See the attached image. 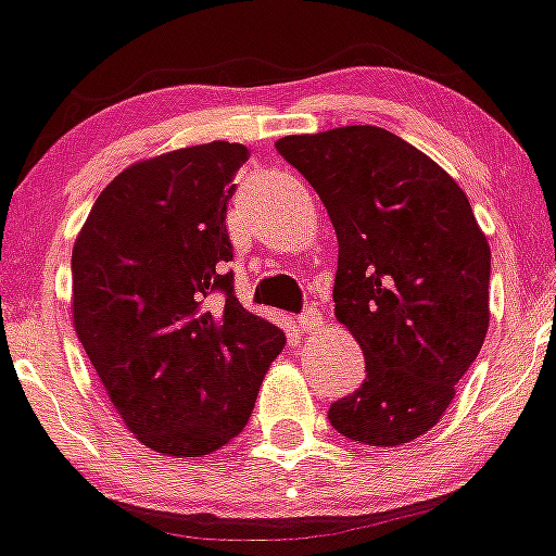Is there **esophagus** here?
Returning <instances> with one entry per match:
<instances>
[{"instance_id": "obj_1", "label": "esophagus", "mask_w": 556, "mask_h": 556, "mask_svg": "<svg viewBox=\"0 0 556 556\" xmlns=\"http://www.w3.org/2000/svg\"><path fill=\"white\" fill-rule=\"evenodd\" d=\"M298 327H300V330H303V332L319 330V327H321V314H319V308H316V305H308V308H305L303 314H300Z\"/></svg>"}]
</instances>
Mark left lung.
I'll return each instance as SVG.
<instances>
[{
	"label": "left lung",
	"instance_id": "obj_1",
	"mask_svg": "<svg viewBox=\"0 0 556 556\" xmlns=\"http://www.w3.org/2000/svg\"><path fill=\"white\" fill-rule=\"evenodd\" d=\"M319 193L338 237L336 319L366 379L330 406L332 428L371 447L442 420L489 330L491 251L442 166L374 125L275 141Z\"/></svg>",
	"mask_w": 556,
	"mask_h": 556
}]
</instances>
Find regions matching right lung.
<instances>
[{"label":"right lung","instance_id":"obj_1","mask_svg":"<svg viewBox=\"0 0 556 556\" xmlns=\"http://www.w3.org/2000/svg\"><path fill=\"white\" fill-rule=\"evenodd\" d=\"M245 161L242 144L210 141L134 163L105 185L73 245L78 341L130 433L163 456H207L235 440L287 343L242 308L226 273V204Z\"/></svg>","mask_w":556,"mask_h":556}]
</instances>
